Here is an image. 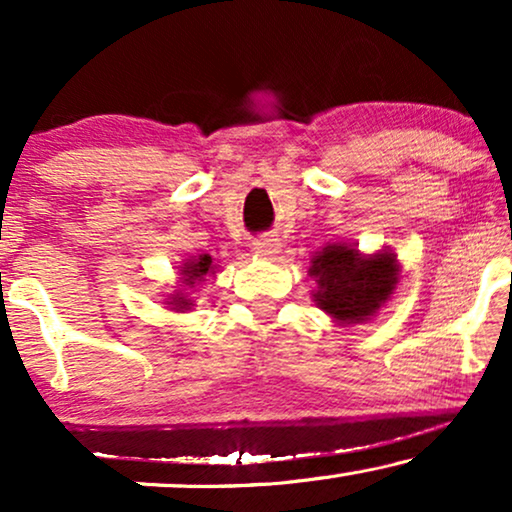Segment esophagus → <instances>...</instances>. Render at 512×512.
Masks as SVG:
<instances>
[{
    "instance_id": "1",
    "label": "esophagus",
    "mask_w": 512,
    "mask_h": 512,
    "mask_svg": "<svg viewBox=\"0 0 512 512\" xmlns=\"http://www.w3.org/2000/svg\"><path fill=\"white\" fill-rule=\"evenodd\" d=\"M279 247H282V242L275 235H261L258 240H254V251L261 256H275Z\"/></svg>"
}]
</instances>
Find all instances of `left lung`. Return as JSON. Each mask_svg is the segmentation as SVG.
Here are the masks:
<instances>
[{
	"mask_svg": "<svg viewBox=\"0 0 512 512\" xmlns=\"http://www.w3.org/2000/svg\"><path fill=\"white\" fill-rule=\"evenodd\" d=\"M310 272L319 284L314 300L340 324H359L373 317L398 279L396 258L391 254L363 258L345 244H328L314 256Z\"/></svg>",
	"mask_w": 512,
	"mask_h": 512,
	"instance_id": "left-lung-1",
	"label": "left lung"
}]
</instances>
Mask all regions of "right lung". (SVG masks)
Wrapping results in <instances>:
<instances>
[{
    "label": "right lung",
    "mask_w": 512,
    "mask_h": 512,
    "mask_svg": "<svg viewBox=\"0 0 512 512\" xmlns=\"http://www.w3.org/2000/svg\"><path fill=\"white\" fill-rule=\"evenodd\" d=\"M212 270V256H207V254H202L200 258H195V261H191V263H186V268L181 270V275H184L186 279L184 282L186 284H195V279H202L207 275V272ZM170 305H174L172 310H181L184 312L188 305V300L186 298H181V296H177V298H172V303Z\"/></svg>",
    "instance_id": "right-lung-1"
}]
</instances>
